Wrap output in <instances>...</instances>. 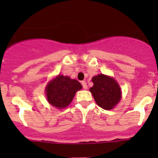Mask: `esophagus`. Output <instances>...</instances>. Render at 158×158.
Returning <instances> with one entry per match:
<instances>
[{
	"instance_id": "1",
	"label": "esophagus",
	"mask_w": 158,
	"mask_h": 158,
	"mask_svg": "<svg viewBox=\"0 0 158 158\" xmlns=\"http://www.w3.org/2000/svg\"><path fill=\"white\" fill-rule=\"evenodd\" d=\"M82 88H83L84 89H87V84H86V82H85V81L82 82Z\"/></svg>"
}]
</instances>
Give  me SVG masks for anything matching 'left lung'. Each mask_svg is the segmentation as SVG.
<instances>
[{
  "instance_id": "8db88e82",
  "label": "left lung",
  "mask_w": 158,
  "mask_h": 158,
  "mask_svg": "<svg viewBox=\"0 0 158 158\" xmlns=\"http://www.w3.org/2000/svg\"><path fill=\"white\" fill-rule=\"evenodd\" d=\"M92 92L95 102L103 109L110 110L120 101L121 89L115 80L109 76L99 74L92 78Z\"/></svg>"
}]
</instances>
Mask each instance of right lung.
<instances>
[{
	"label": "right lung",
	"instance_id": "right-lung-1",
	"mask_svg": "<svg viewBox=\"0 0 158 158\" xmlns=\"http://www.w3.org/2000/svg\"><path fill=\"white\" fill-rule=\"evenodd\" d=\"M81 89L82 85L77 80L60 75L47 85V100L55 107L65 108L71 102L76 92Z\"/></svg>",
	"mask_w": 158,
	"mask_h": 158
}]
</instances>
